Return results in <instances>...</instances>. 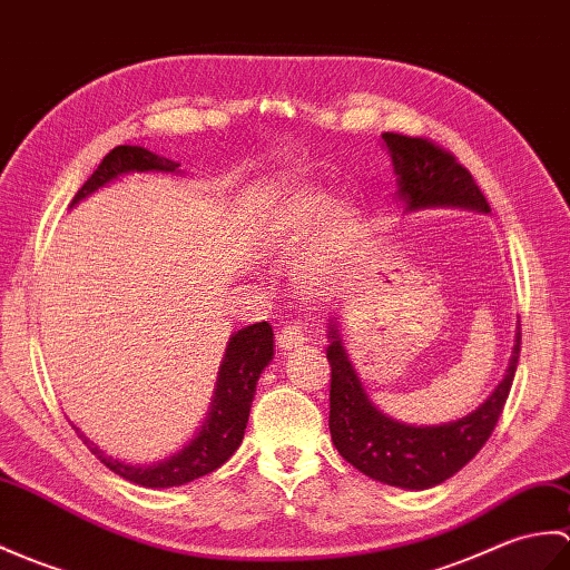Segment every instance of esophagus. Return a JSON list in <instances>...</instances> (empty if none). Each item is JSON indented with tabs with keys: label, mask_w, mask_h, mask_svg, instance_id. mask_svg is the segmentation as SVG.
Returning a JSON list of instances; mask_svg holds the SVG:
<instances>
[{
	"label": "esophagus",
	"mask_w": 570,
	"mask_h": 570,
	"mask_svg": "<svg viewBox=\"0 0 570 570\" xmlns=\"http://www.w3.org/2000/svg\"><path fill=\"white\" fill-rule=\"evenodd\" d=\"M306 333H303V327L298 323L294 325H284L279 330V335H276V345H279L282 352H291V350H298L306 345Z\"/></svg>",
	"instance_id": "obj_1"
}]
</instances>
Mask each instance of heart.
Instances as JSON below:
<instances>
[{
    "label": "heart",
    "instance_id": "b5f03b06",
    "mask_svg": "<svg viewBox=\"0 0 570 570\" xmlns=\"http://www.w3.org/2000/svg\"><path fill=\"white\" fill-rule=\"evenodd\" d=\"M360 225L362 220L354 208L330 206L325 191L303 187L276 202L264 225V237L276 253H294L317 229L296 274L303 284L321 286L342 269L360 235Z\"/></svg>",
    "mask_w": 570,
    "mask_h": 570
}]
</instances>
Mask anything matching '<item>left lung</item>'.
Returning <instances> with one entry per match:
<instances>
[{
  "label": "left lung",
  "instance_id": "left-lung-1",
  "mask_svg": "<svg viewBox=\"0 0 570 570\" xmlns=\"http://www.w3.org/2000/svg\"><path fill=\"white\" fill-rule=\"evenodd\" d=\"M383 148L393 163L399 202L405 214L428 208H464L491 214L485 196L475 187L471 171L454 155L425 138L383 134ZM520 321L508 372L488 399L442 425H407L381 413L362 386L360 374L340 335V317L327 321L330 362V434L340 456L364 475L405 491H428L452 479L481 452L505 407L510 386L520 362Z\"/></svg>",
  "mask_w": 570,
  "mask_h": 570
}]
</instances>
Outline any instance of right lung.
<instances>
[{"label":"right lung","instance_id":"obj_1","mask_svg":"<svg viewBox=\"0 0 570 570\" xmlns=\"http://www.w3.org/2000/svg\"><path fill=\"white\" fill-rule=\"evenodd\" d=\"M134 171L184 175L179 169V163L169 160V157L155 155L140 148V145H118V148H114L104 157L95 175L82 184V189L75 194L70 208L79 202H85V198L95 191L109 187L111 181L126 175H134ZM272 360L274 333L269 323H255L233 333L223 354L214 399H210V407L206 413V420L202 422V428H198L191 440L181 449H177L175 454H169L160 461H153V464H130V461L104 454L95 442L87 440L85 432H79V428L75 425L72 428L82 436V442L91 452L101 459V464L106 469H111L130 483L142 488H175L191 483L223 466L225 461L235 454V449L240 446L247 428L249 407H253L255 401L257 381L264 372V366Z\"/></svg>","mask_w":570,"mask_h":570}]
</instances>
